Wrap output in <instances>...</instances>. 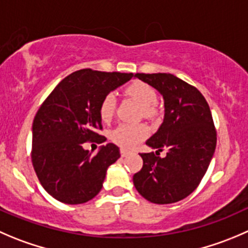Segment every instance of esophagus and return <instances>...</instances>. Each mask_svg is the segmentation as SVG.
<instances>
[{
  "label": "esophagus",
  "instance_id": "esophagus-1",
  "mask_svg": "<svg viewBox=\"0 0 248 248\" xmlns=\"http://www.w3.org/2000/svg\"><path fill=\"white\" fill-rule=\"evenodd\" d=\"M120 153H121V156H122V157H126V156L128 155V154H129V151L127 150V149H124V148H122L121 150H120Z\"/></svg>",
  "mask_w": 248,
  "mask_h": 248
}]
</instances>
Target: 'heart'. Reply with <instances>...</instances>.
<instances>
[{
  "mask_svg": "<svg viewBox=\"0 0 248 248\" xmlns=\"http://www.w3.org/2000/svg\"><path fill=\"white\" fill-rule=\"evenodd\" d=\"M124 93L136 100L141 108L145 116H154L156 114L155 103L157 100L155 90L146 83L140 81H134L131 85L124 88ZM115 107H116V99L114 94L109 93L103 98L99 105V116L104 122H109L114 117ZM149 128L143 124H122L112 129L110 133V139L117 145L122 148L131 149L138 145L141 140L148 137Z\"/></svg>",
  "mask_w": 248,
  "mask_h": 248,
  "instance_id": "obj_1",
  "label": "heart"
}]
</instances>
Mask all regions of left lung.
Returning a JSON list of instances; mask_svg holds the SVG:
<instances>
[{
	"instance_id": "left-lung-1",
	"label": "left lung",
	"mask_w": 248,
	"mask_h": 248,
	"mask_svg": "<svg viewBox=\"0 0 248 248\" xmlns=\"http://www.w3.org/2000/svg\"><path fill=\"white\" fill-rule=\"evenodd\" d=\"M161 93L165 117L146 145L156 153L140 154L143 167L133 175L138 193L153 203L183 200L200 184L217 144L212 114L200 91L172 74H136ZM166 150L161 158L159 151Z\"/></svg>"
}]
</instances>
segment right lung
<instances>
[{"label":"right lung","mask_w":248,"mask_h":248,"mask_svg":"<svg viewBox=\"0 0 248 248\" xmlns=\"http://www.w3.org/2000/svg\"><path fill=\"white\" fill-rule=\"evenodd\" d=\"M133 74L82 69L66 76L46 98L32 124L31 161L38 180L55 200L78 205L102 190L107 170L120 157L109 143L92 155L86 141H105L99 105L103 98Z\"/></svg>","instance_id":"1"}]
</instances>
